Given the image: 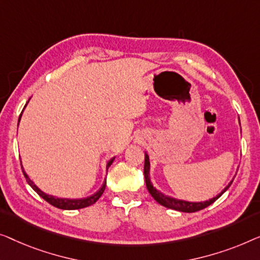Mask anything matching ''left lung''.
<instances>
[{
  "label": "left lung",
  "instance_id": "left-lung-1",
  "mask_svg": "<svg viewBox=\"0 0 260 260\" xmlns=\"http://www.w3.org/2000/svg\"><path fill=\"white\" fill-rule=\"evenodd\" d=\"M239 125H240V120H239ZM149 168H151V164H149V156L147 153H145V167H144V173H145V180H146V186H147V189L156 203H159L162 206H165L167 208H171V210H175L179 212H186V213H192V212H197L203 210V208L210 206L211 204H213L215 200L224 194V193L228 191L230 186L233 182V179L229 182V185L222 189V191L214 197V198L205 200V202H186V200H181V199H177L173 198V197L166 196L162 192H160L156 189L154 186H153L151 178H149ZM236 177V175H235Z\"/></svg>",
  "mask_w": 260,
  "mask_h": 260
}]
</instances>
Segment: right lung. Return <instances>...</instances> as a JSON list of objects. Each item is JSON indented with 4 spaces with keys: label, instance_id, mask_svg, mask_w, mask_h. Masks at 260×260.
I'll use <instances>...</instances> for the list:
<instances>
[{
    "label": "right lung",
    "instance_id": "add662e5",
    "mask_svg": "<svg viewBox=\"0 0 260 260\" xmlns=\"http://www.w3.org/2000/svg\"><path fill=\"white\" fill-rule=\"evenodd\" d=\"M29 102V101H28ZM28 102L25 104V106L28 105ZM24 106V108H25ZM23 108V111H24ZM23 111H22V113H23ZM22 113L19 118V123H20V120H21V116H22ZM115 158H112L111 160H109L108 164H107V170L109 168V166L112 165L113 161H114ZM21 166H22V162H21ZM22 171H23V174H24V178L25 180H27V182L29 184V186L34 189V191L38 193V194L41 197V198H43L46 200L47 203H49L50 205H53V206H55L57 208H61V210H80V208H83V207H87V206H90V205H93L94 203L98 202V199L100 198V197L102 196V193H104L105 188H106V179L104 181V184H102V186L100 188L98 189L96 192L94 193V194L89 196V197H86V198H81V199H67V198H58V197H54V196H50V194H47V193H45L42 191V189H40L38 186L35 185V182L31 180L30 178H29V175L25 173L24 168L23 166H22Z\"/></svg>",
    "mask_w": 260,
    "mask_h": 260
}]
</instances>
